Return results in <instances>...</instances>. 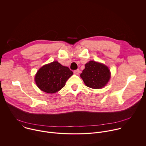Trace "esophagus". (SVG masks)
Returning <instances> with one entry per match:
<instances>
[{
    "instance_id": "1",
    "label": "esophagus",
    "mask_w": 146,
    "mask_h": 146,
    "mask_svg": "<svg viewBox=\"0 0 146 146\" xmlns=\"http://www.w3.org/2000/svg\"><path fill=\"white\" fill-rule=\"evenodd\" d=\"M80 73V70L78 69H77V70H74V73L76 74H78Z\"/></svg>"
}]
</instances>
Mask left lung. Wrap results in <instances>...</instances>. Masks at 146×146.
Returning a JSON list of instances; mask_svg holds the SVG:
<instances>
[{"label": "left lung", "instance_id": "1", "mask_svg": "<svg viewBox=\"0 0 146 146\" xmlns=\"http://www.w3.org/2000/svg\"><path fill=\"white\" fill-rule=\"evenodd\" d=\"M80 77L87 87L100 89L108 82L110 78V72L105 65L91 60L85 65V69L82 70Z\"/></svg>", "mask_w": 146, "mask_h": 146}]
</instances>
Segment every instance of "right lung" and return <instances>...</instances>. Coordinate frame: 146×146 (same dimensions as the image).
<instances>
[{
    "instance_id": "right-lung-1",
    "label": "right lung",
    "mask_w": 146,
    "mask_h": 146,
    "mask_svg": "<svg viewBox=\"0 0 146 146\" xmlns=\"http://www.w3.org/2000/svg\"><path fill=\"white\" fill-rule=\"evenodd\" d=\"M73 72L55 61L41 67L37 72L35 81L37 87L45 92L52 94L63 88Z\"/></svg>"
}]
</instances>
